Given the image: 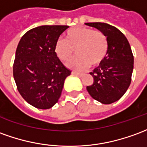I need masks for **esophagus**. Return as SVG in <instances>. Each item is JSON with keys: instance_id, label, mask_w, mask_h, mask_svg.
<instances>
[{"instance_id": "esophagus-1", "label": "esophagus", "mask_w": 147, "mask_h": 147, "mask_svg": "<svg viewBox=\"0 0 147 147\" xmlns=\"http://www.w3.org/2000/svg\"><path fill=\"white\" fill-rule=\"evenodd\" d=\"M71 73L73 74V75H76V76H83V73L78 72V71H73Z\"/></svg>"}]
</instances>
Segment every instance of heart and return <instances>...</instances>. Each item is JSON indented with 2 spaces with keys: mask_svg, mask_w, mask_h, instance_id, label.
<instances>
[{
  "mask_svg": "<svg viewBox=\"0 0 147 147\" xmlns=\"http://www.w3.org/2000/svg\"><path fill=\"white\" fill-rule=\"evenodd\" d=\"M76 52L77 56L70 59L67 66L74 69H84L102 63L108 51V40L101 31L90 28L76 27L65 34V40L58 39L54 52L61 61H67Z\"/></svg>",
  "mask_w": 147,
  "mask_h": 147,
  "instance_id": "1",
  "label": "heart"
}]
</instances>
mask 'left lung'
<instances>
[{
	"label": "left lung",
	"mask_w": 147,
	"mask_h": 147,
	"mask_svg": "<svg viewBox=\"0 0 147 147\" xmlns=\"http://www.w3.org/2000/svg\"><path fill=\"white\" fill-rule=\"evenodd\" d=\"M106 35L108 40L107 56L90 72L94 81L87 87L92 98L103 104L119 100L127 91L131 82L134 56L127 37L117 28L101 22L85 23Z\"/></svg>",
	"instance_id": "obj_1"
}]
</instances>
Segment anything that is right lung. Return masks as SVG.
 I'll use <instances>...</instances> for the list:
<instances>
[{"mask_svg": "<svg viewBox=\"0 0 147 147\" xmlns=\"http://www.w3.org/2000/svg\"><path fill=\"white\" fill-rule=\"evenodd\" d=\"M67 25H43L28 31L17 45L13 77L23 98L39 109H49L58 102L64 80L71 71L54 52Z\"/></svg>", "mask_w": 147, "mask_h": 147, "instance_id": "add662e5", "label": "right lung"}]
</instances>
